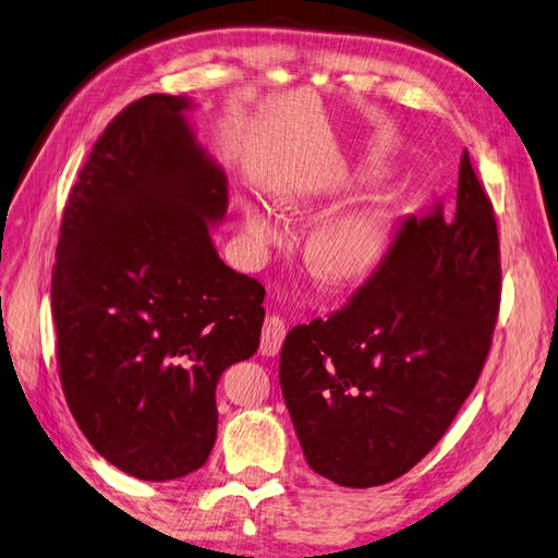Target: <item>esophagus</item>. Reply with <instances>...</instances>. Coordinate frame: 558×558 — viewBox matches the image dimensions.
Returning a JSON list of instances; mask_svg holds the SVG:
<instances>
[{
  "label": "esophagus",
  "instance_id": "obj_1",
  "mask_svg": "<svg viewBox=\"0 0 558 558\" xmlns=\"http://www.w3.org/2000/svg\"><path fill=\"white\" fill-rule=\"evenodd\" d=\"M284 322L276 315L264 319V329H262V343H259V352L266 356H276L280 352V345L284 340Z\"/></svg>",
  "mask_w": 558,
  "mask_h": 558
}]
</instances>
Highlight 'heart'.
Segmentation results:
<instances>
[{"label": "heart", "mask_w": 558, "mask_h": 558, "mask_svg": "<svg viewBox=\"0 0 558 558\" xmlns=\"http://www.w3.org/2000/svg\"><path fill=\"white\" fill-rule=\"evenodd\" d=\"M243 225L247 239L255 247L276 243L278 229L271 218L257 206H243ZM383 255V233L377 225L364 215H350L331 222L319 233L313 250L317 271L333 282H350L371 274V268Z\"/></svg>", "instance_id": "b5f03b06"}]
</instances>
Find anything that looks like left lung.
<instances>
[{"instance_id": "left-lung-1", "label": "left lung", "mask_w": 558, "mask_h": 558, "mask_svg": "<svg viewBox=\"0 0 558 558\" xmlns=\"http://www.w3.org/2000/svg\"><path fill=\"white\" fill-rule=\"evenodd\" d=\"M498 303L494 206L463 153L454 210L410 215L343 308L284 338L280 387L311 469L366 489L422 461L477 383Z\"/></svg>"}]
</instances>
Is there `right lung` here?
Instances as JSON below:
<instances>
[{"mask_svg":"<svg viewBox=\"0 0 558 558\" xmlns=\"http://www.w3.org/2000/svg\"><path fill=\"white\" fill-rule=\"evenodd\" d=\"M190 97L120 111L71 187L52 271L58 366L97 452L138 480L206 463L220 375L259 348L264 287L210 239L227 175L187 120Z\"/></svg>","mask_w":558,"mask_h":558,"instance_id":"add662e5","label":"right lung"}]
</instances>
